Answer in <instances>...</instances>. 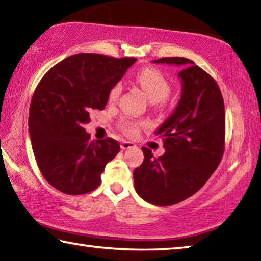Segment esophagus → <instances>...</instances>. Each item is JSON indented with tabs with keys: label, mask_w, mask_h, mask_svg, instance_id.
I'll list each match as a JSON object with an SVG mask.
<instances>
[{
	"label": "esophagus",
	"mask_w": 261,
	"mask_h": 261,
	"mask_svg": "<svg viewBox=\"0 0 261 261\" xmlns=\"http://www.w3.org/2000/svg\"><path fill=\"white\" fill-rule=\"evenodd\" d=\"M136 145L134 144V143H131V141H122L121 143V148L122 149H127V148H132V147H135Z\"/></svg>",
	"instance_id": "esophagus-1"
}]
</instances>
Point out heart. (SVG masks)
<instances>
[{
    "label": "heart",
    "mask_w": 261,
    "mask_h": 261,
    "mask_svg": "<svg viewBox=\"0 0 261 261\" xmlns=\"http://www.w3.org/2000/svg\"><path fill=\"white\" fill-rule=\"evenodd\" d=\"M136 82L143 88L147 98L152 102H160L166 99L170 92V83L167 77L160 70L155 68H144L137 73ZM122 92V85L120 83L115 84L109 91V100L115 101L120 96ZM144 125V122L135 121V120H123L121 123V127L123 132L127 136H135L138 132V129Z\"/></svg>",
    "instance_id": "obj_1"
}]
</instances>
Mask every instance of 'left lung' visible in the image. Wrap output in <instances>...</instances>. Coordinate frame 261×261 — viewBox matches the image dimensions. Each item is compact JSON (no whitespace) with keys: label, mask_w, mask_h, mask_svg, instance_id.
<instances>
[{"label":"left lung","mask_w":261,"mask_h":261,"mask_svg":"<svg viewBox=\"0 0 261 261\" xmlns=\"http://www.w3.org/2000/svg\"><path fill=\"white\" fill-rule=\"evenodd\" d=\"M153 63L182 68V94L155 132L163 138V155L154 158L141 147L144 161L134 170L135 189L149 204L171 206L201 189L218 168L224 151V102L218 84L193 61L162 57Z\"/></svg>","instance_id":"1"}]
</instances>
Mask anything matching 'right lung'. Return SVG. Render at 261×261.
<instances>
[{
    "mask_svg": "<svg viewBox=\"0 0 261 261\" xmlns=\"http://www.w3.org/2000/svg\"><path fill=\"white\" fill-rule=\"evenodd\" d=\"M137 59L74 54L54 65L35 88L29 132L38 167L51 187L85 194L99 187L107 163L120 152L113 138L91 140L84 129L92 110H102L109 91Z\"/></svg>",
    "mask_w": 261,
    "mask_h": 261,
    "instance_id": "obj_1",
    "label": "right lung"
}]
</instances>
